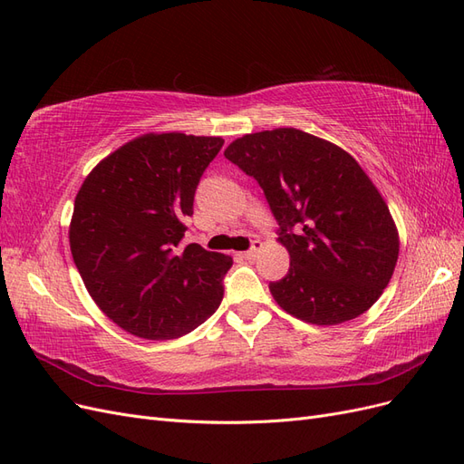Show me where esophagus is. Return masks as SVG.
I'll use <instances>...</instances> for the list:
<instances>
[{"label": "esophagus", "mask_w": 464, "mask_h": 464, "mask_svg": "<svg viewBox=\"0 0 464 464\" xmlns=\"http://www.w3.org/2000/svg\"><path fill=\"white\" fill-rule=\"evenodd\" d=\"M261 247H263V244H261V240H254V244H251V249H247V251H244V257L246 259H254V257H257V254L261 251Z\"/></svg>", "instance_id": "1"}]
</instances>
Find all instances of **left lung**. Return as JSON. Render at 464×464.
<instances>
[{
  "instance_id": "left-lung-1",
  "label": "left lung",
  "mask_w": 464,
  "mask_h": 464,
  "mask_svg": "<svg viewBox=\"0 0 464 464\" xmlns=\"http://www.w3.org/2000/svg\"><path fill=\"white\" fill-rule=\"evenodd\" d=\"M224 157L254 176L280 227L290 269L269 290L292 317L331 327L382 296L399 259V230L353 154L296 128L247 133Z\"/></svg>"
}]
</instances>
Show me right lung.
Masks as SVG:
<instances>
[{
	"instance_id": "1",
	"label": "right lung",
	"mask_w": 464,
	"mask_h": 464,
	"mask_svg": "<svg viewBox=\"0 0 464 464\" xmlns=\"http://www.w3.org/2000/svg\"><path fill=\"white\" fill-rule=\"evenodd\" d=\"M222 137L145 133L82 181L69 247L102 314L130 334L178 339L215 314L232 257L181 246L193 195Z\"/></svg>"
}]
</instances>
